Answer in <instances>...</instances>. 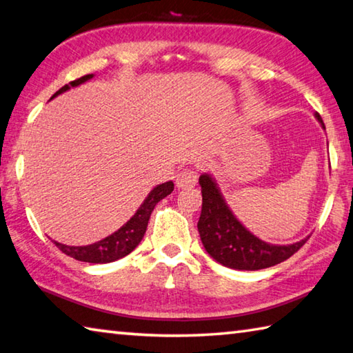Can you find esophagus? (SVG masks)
<instances>
[{"mask_svg": "<svg viewBox=\"0 0 353 353\" xmlns=\"http://www.w3.org/2000/svg\"><path fill=\"white\" fill-rule=\"evenodd\" d=\"M196 183H197V172L194 170L185 168L177 174V179H176L177 188H182V190L190 188V187H194Z\"/></svg>", "mask_w": 353, "mask_h": 353, "instance_id": "1", "label": "esophagus"}]
</instances>
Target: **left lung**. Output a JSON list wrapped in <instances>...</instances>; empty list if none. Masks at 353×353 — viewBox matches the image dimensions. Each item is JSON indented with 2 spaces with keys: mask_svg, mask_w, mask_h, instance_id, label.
<instances>
[{
  "mask_svg": "<svg viewBox=\"0 0 353 353\" xmlns=\"http://www.w3.org/2000/svg\"><path fill=\"white\" fill-rule=\"evenodd\" d=\"M315 117L323 125L321 115ZM202 187V211L197 222L207 253L219 264L234 270H262L290 258L304 245L309 236L287 245H274L259 239L242 225L223 199L213 176L203 172L199 177Z\"/></svg>",
  "mask_w": 353,
  "mask_h": 353,
  "instance_id": "left-lung-1",
  "label": "left lung"
}]
</instances>
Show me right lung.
<instances>
[{
    "label": "right lung",
    "instance_id": "1",
    "mask_svg": "<svg viewBox=\"0 0 353 353\" xmlns=\"http://www.w3.org/2000/svg\"><path fill=\"white\" fill-rule=\"evenodd\" d=\"M94 74H88L81 79H77L70 81L69 85H65L61 89H59L50 100L55 99L57 95L69 91L70 88L80 86L88 80H91ZM174 190V183L171 181L160 183L157 187L150 191V194L146 196L143 203L140 205L139 210L136 211L130 221H128L125 225H121L117 232L112 233L108 238L101 239L99 242H94L91 245H83V247H72V245H65V243H60L54 241V243L59 247L63 253L70 256L77 261L81 262H89V264H108V262H114L120 258H125L126 254H130L134 248H136L140 241L143 239L146 227H148L150 216L152 210L157 205L159 201H162L163 197L171 194V191Z\"/></svg>",
    "mask_w": 353,
    "mask_h": 353
}]
</instances>
